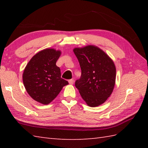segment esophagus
<instances>
[{"label": "esophagus", "instance_id": "obj_1", "mask_svg": "<svg viewBox=\"0 0 148 148\" xmlns=\"http://www.w3.org/2000/svg\"><path fill=\"white\" fill-rule=\"evenodd\" d=\"M74 82V81L73 79H69V84H73Z\"/></svg>", "mask_w": 148, "mask_h": 148}]
</instances>
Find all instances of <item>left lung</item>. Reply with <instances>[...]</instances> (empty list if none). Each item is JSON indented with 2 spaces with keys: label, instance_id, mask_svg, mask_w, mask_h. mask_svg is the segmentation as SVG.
I'll use <instances>...</instances> for the list:
<instances>
[{
  "label": "left lung",
  "instance_id": "obj_1",
  "mask_svg": "<svg viewBox=\"0 0 148 148\" xmlns=\"http://www.w3.org/2000/svg\"><path fill=\"white\" fill-rule=\"evenodd\" d=\"M79 62L81 76L75 82L88 106L104 103L114 89L116 67L112 59L98 47L88 45L73 49Z\"/></svg>",
  "mask_w": 148,
  "mask_h": 148
}]
</instances>
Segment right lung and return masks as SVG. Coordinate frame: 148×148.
Returning <instances> with one entry per match:
<instances>
[{"label":"right lung","mask_w":148,"mask_h":148,"mask_svg":"<svg viewBox=\"0 0 148 148\" xmlns=\"http://www.w3.org/2000/svg\"><path fill=\"white\" fill-rule=\"evenodd\" d=\"M60 55V50L43 49L30 59L24 69L23 82L27 93L42 104H49L69 84L61 77L60 69L56 65Z\"/></svg>","instance_id":"right-lung-1"}]
</instances>
